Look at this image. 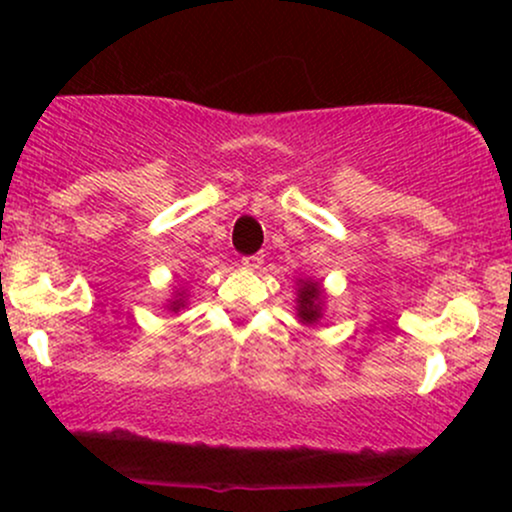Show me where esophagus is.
Masks as SVG:
<instances>
[{
    "mask_svg": "<svg viewBox=\"0 0 512 512\" xmlns=\"http://www.w3.org/2000/svg\"><path fill=\"white\" fill-rule=\"evenodd\" d=\"M262 262H264V255H262V252H257V255H248V257H243V267H245V269H260V267H262Z\"/></svg>",
    "mask_w": 512,
    "mask_h": 512,
    "instance_id": "esophagus-1",
    "label": "esophagus"
}]
</instances>
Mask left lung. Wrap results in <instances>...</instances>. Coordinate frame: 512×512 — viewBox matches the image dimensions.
Masks as SVG:
<instances>
[{
	"label": "left lung",
	"mask_w": 512,
	"mask_h": 512,
	"mask_svg": "<svg viewBox=\"0 0 512 512\" xmlns=\"http://www.w3.org/2000/svg\"><path fill=\"white\" fill-rule=\"evenodd\" d=\"M320 298V286L313 284V281L303 284L301 293H298V315H301L303 322H315L320 317Z\"/></svg>",
	"instance_id": "1"
}]
</instances>
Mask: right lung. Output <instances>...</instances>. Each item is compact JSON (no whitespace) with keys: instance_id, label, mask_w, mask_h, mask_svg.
Here are the masks:
<instances>
[{"instance_id":"add662e5","label":"right lung","mask_w":512,"mask_h":512,"mask_svg":"<svg viewBox=\"0 0 512 512\" xmlns=\"http://www.w3.org/2000/svg\"><path fill=\"white\" fill-rule=\"evenodd\" d=\"M173 308H175V310H178V308H180V301H178V303H173Z\"/></svg>"}]
</instances>
